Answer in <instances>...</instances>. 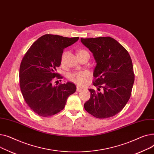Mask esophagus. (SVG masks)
<instances>
[{"instance_id":"obj_1","label":"esophagus","mask_w":154,"mask_h":154,"mask_svg":"<svg viewBox=\"0 0 154 154\" xmlns=\"http://www.w3.org/2000/svg\"><path fill=\"white\" fill-rule=\"evenodd\" d=\"M82 89H83V88L79 87V86H77V87H76V91H77L78 92L81 91H82Z\"/></svg>"}]
</instances>
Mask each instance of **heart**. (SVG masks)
I'll return each mask as SVG.
<instances>
[{
	"label": "heart",
	"instance_id": "obj_1",
	"mask_svg": "<svg viewBox=\"0 0 154 154\" xmlns=\"http://www.w3.org/2000/svg\"><path fill=\"white\" fill-rule=\"evenodd\" d=\"M86 53H88V52L85 50H81L78 52L77 55L78 56L79 55H81V54ZM66 53H67L66 51H64L62 54L61 58V63L64 62ZM90 76H91V73H89V71L87 70H84V71H81L75 72V73H70L68 76V78L72 81V82H73L78 85H83L86 82V80L88 79Z\"/></svg>",
	"mask_w": 154,
	"mask_h": 154
}]
</instances>
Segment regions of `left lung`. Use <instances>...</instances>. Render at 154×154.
Here are the masks:
<instances>
[{
    "mask_svg": "<svg viewBox=\"0 0 154 154\" xmlns=\"http://www.w3.org/2000/svg\"><path fill=\"white\" fill-rule=\"evenodd\" d=\"M81 42L96 60L93 85L99 91L89 89L91 96L85 109L96 118L112 117L122 111L131 95L134 82L131 58L122 45L109 37L81 38ZM101 87L103 92H99Z\"/></svg>",
    "mask_w": 154,
    "mask_h": 154,
    "instance_id": "1",
    "label": "left lung"
}]
</instances>
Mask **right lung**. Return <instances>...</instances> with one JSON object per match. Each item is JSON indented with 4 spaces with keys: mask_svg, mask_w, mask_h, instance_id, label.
<instances>
[{
    "mask_svg": "<svg viewBox=\"0 0 154 154\" xmlns=\"http://www.w3.org/2000/svg\"><path fill=\"white\" fill-rule=\"evenodd\" d=\"M79 37L68 38L46 34L34 42L23 57L19 71L20 86L26 103L35 113L48 117L64 109L67 99L76 90L74 83L53 85L61 65L63 50Z\"/></svg>",
    "mask_w": 154,
    "mask_h": 154,
    "instance_id": "add662e5",
    "label": "right lung"
}]
</instances>
